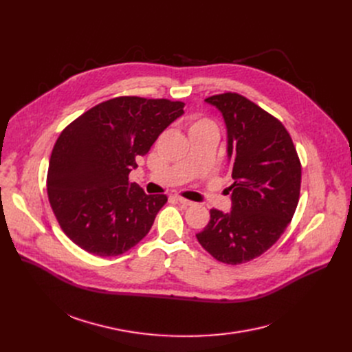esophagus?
Segmentation results:
<instances>
[{
  "mask_svg": "<svg viewBox=\"0 0 352 352\" xmlns=\"http://www.w3.org/2000/svg\"><path fill=\"white\" fill-rule=\"evenodd\" d=\"M175 199L179 202V204H182V206H192V201H190V199H186V198H182V197H178V195H175Z\"/></svg>",
  "mask_w": 352,
  "mask_h": 352,
  "instance_id": "34e87169",
  "label": "esophagus"
}]
</instances>
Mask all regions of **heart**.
<instances>
[{"label": "heart", "mask_w": 352, "mask_h": 352, "mask_svg": "<svg viewBox=\"0 0 352 352\" xmlns=\"http://www.w3.org/2000/svg\"><path fill=\"white\" fill-rule=\"evenodd\" d=\"M208 126H215L214 122L208 118L192 117L190 120V131H194V129H199V128H208Z\"/></svg>", "instance_id": "heart-1"}]
</instances>
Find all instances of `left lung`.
<instances>
[{
  "mask_svg": "<svg viewBox=\"0 0 352 352\" xmlns=\"http://www.w3.org/2000/svg\"><path fill=\"white\" fill-rule=\"evenodd\" d=\"M223 113L231 162V212L212 208L198 243L224 264H243L271 248L291 223L301 162L280 120L236 92L206 98Z\"/></svg>",
  "mask_w": 352,
  "mask_h": 352,
  "instance_id": "obj_1",
  "label": "left lung"
}]
</instances>
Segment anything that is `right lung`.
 Instances as JSON below:
<instances>
[{
  "label": "right lung",
  "mask_w": 352,
  "mask_h": 352,
  "mask_svg": "<svg viewBox=\"0 0 352 352\" xmlns=\"http://www.w3.org/2000/svg\"><path fill=\"white\" fill-rule=\"evenodd\" d=\"M184 102L117 97L88 109L55 142L47 174L51 208L74 244L116 256L151 230L166 195H146L128 175L137 158L184 114Z\"/></svg>",
  "instance_id": "add662e5"
}]
</instances>
